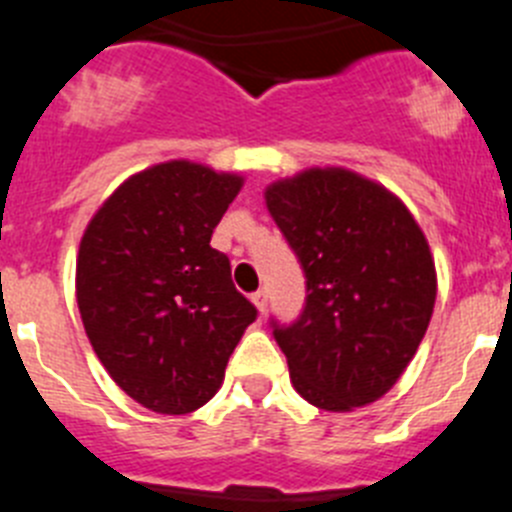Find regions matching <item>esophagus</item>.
Instances as JSON below:
<instances>
[{
    "label": "esophagus",
    "instance_id": "esophagus-1",
    "mask_svg": "<svg viewBox=\"0 0 512 512\" xmlns=\"http://www.w3.org/2000/svg\"><path fill=\"white\" fill-rule=\"evenodd\" d=\"M251 302L259 307V312H264L266 305H269V295H266V289H256V292L251 295Z\"/></svg>",
    "mask_w": 512,
    "mask_h": 512
}]
</instances>
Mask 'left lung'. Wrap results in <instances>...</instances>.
I'll use <instances>...</instances> for the list:
<instances>
[{"mask_svg":"<svg viewBox=\"0 0 512 512\" xmlns=\"http://www.w3.org/2000/svg\"><path fill=\"white\" fill-rule=\"evenodd\" d=\"M266 207L305 271L300 315L269 320L295 390L333 413L369 405L400 379L431 323L425 235L397 197L343 169L271 184Z\"/></svg>","mask_w":512,"mask_h":512,"instance_id":"8db88e82","label":"left lung"}]
</instances>
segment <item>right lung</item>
<instances>
[{"label": "right lung", "mask_w": 512, "mask_h": 512, "mask_svg": "<svg viewBox=\"0 0 512 512\" xmlns=\"http://www.w3.org/2000/svg\"><path fill=\"white\" fill-rule=\"evenodd\" d=\"M238 189L207 166L158 164L130 176L81 238L76 300L94 354L153 413L202 408L259 315L210 246Z\"/></svg>", "instance_id": "1"}]
</instances>
